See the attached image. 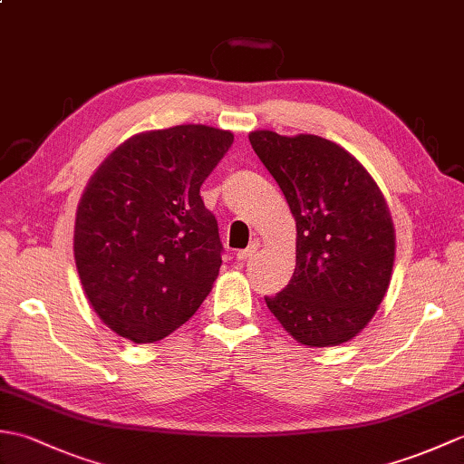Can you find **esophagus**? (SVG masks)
I'll return each mask as SVG.
<instances>
[{
	"label": "esophagus",
	"instance_id": "34e87169",
	"mask_svg": "<svg viewBox=\"0 0 464 464\" xmlns=\"http://www.w3.org/2000/svg\"><path fill=\"white\" fill-rule=\"evenodd\" d=\"M259 247H261V241H259V239H253V241L249 243L247 249H243V251L237 253V261H247V259H251L253 255L257 253Z\"/></svg>",
	"mask_w": 464,
	"mask_h": 464
}]
</instances>
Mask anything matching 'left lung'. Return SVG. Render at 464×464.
<instances>
[{"label": "left lung", "mask_w": 464, "mask_h": 464, "mask_svg": "<svg viewBox=\"0 0 464 464\" xmlns=\"http://www.w3.org/2000/svg\"><path fill=\"white\" fill-rule=\"evenodd\" d=\"M297 223V265L269 311L307 347H337L367 327L391 285L395 225L377 181L324 137L249 133Z\"/></svg>", "instance_id": "left-lung-1"}]
</instances>
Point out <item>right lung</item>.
<instances>
[{"label":"right lung","mask_w":464,"mask_h":464,"mask_svg":"<svg viewBox=\"0 0 464 464\" xmlns=\"http://www.w3.org/2000/svg\"><path fill=\"white\" fill-rule=\"evenodd\" d=\"M231 143V131L209 125L143 131L87 181L75 267L97 317L120 337L161 341L211 293L223 247L199 189Z\"/></svg>","instance_id":"1"}]
</instances>
